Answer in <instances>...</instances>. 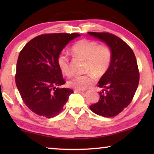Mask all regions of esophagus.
I'll list each match as a JSON object with an SVG mask.
<instances>
[{"mask_svg": "<svg viewBox=\"0 0 154 154\" xmlns=\"http://www.w3.org/2000/svg\"><path fill=\"white\" fill-rule=\"evenodd\" d=\"M74 92H76V93H83V91L81 90H75Z\"/></svg>", "mask_w": 154, "mask_h": 154, "instance_id": "1", "label": "esophagus"}]
</instances>
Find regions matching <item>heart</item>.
Masks as SVG:
<instances>
[{"label":"heart","mask_w":154,"mask_h":154,"mask_svg":"<svg viewBox=\"0 0 154 154\" xmlns=\"http://www.w3.org/2000/svg\"><path fill=\"white\" fill-rule=\"evenodd\" d=\"M73 55L85 59L86 61L85 71L87 75H78L68 82L71 88L78 90H85L92 85L94 78L100 79L105 74L110 66L111 51L107 45H99L97 42L89 39H82L77 41L71 48ZM59 68L63 74H71L70 63L68 57L64 53L57 58Z\"/></svg>","instance_id":"obj_1"}]
</instances>
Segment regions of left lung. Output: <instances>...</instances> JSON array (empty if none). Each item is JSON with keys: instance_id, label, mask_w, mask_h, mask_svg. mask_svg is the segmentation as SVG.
Instances as JSON below:
<instances>
[{"instance_id": "1", "label": "left lung", "mask_w": 154, "mask_h": 154, "mask_svg": "<svg viewBox=\"0 0 154 154\" xmlns=\"http://www.w3.org/2000/svg\"><path fill=\"white\" fill-rule=\"evenodd\" d=\"M104 42L111 51L108 70L98 82L102 88L100 100L90 106V110L104 117L115 116L126 108L133 98L140 81L136 57L125 42L109 33L88 32Z\"/></svg>"}]
</instances>
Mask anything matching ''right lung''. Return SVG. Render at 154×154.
Segmentation results:
<instances>
[{"mask_svg": "<svg viewBox=\"0 0 154 154\" xmlns=\"http://www.w3.org/2000/svg\"><path fill=\"white\" fill-rule=\"evenodd\" d=\"M79 33H49L31 40L17 62L15 82L23 102L37 115L50 119L63 110L73 91L59 88L65 83L57 58Z\"/></svg>", "mask_w": 154, "mask_h": 154, "instance_id": "add662e5", "label": "right lung"}]
</instances>
